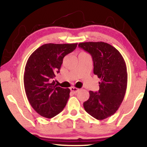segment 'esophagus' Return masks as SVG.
Masks as SVG:
<instances>
[{"mask_svg": "<svg viewBox=\"0 0 147 147\" xmlns=\"http://www.w3.org/2000/svg\"><path fill=\"white\" fill-rule=\"evenodd\" d=\"M70 90H71V91L73 92L74 94L78 93V92L80 91V89H78V88H75V87H71V88H70Z\"/></svg>", "mask_w": 147, "mask_h": 147, "instance_id": "1", "label": "esophagus"}]
</instances>
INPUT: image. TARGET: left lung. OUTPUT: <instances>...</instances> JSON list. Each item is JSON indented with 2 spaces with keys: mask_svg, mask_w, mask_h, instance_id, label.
Returning <instances> with one entry per match:
<instances>
[{
  "mask_svg": "<svg viewBox=\"0 0 147 147\" xmlns=\"http://www.w3.org/2000/svg\"><path fill=\"white\" fill-rule=\"evenodd\" d=\"M78 46L92 55L94 74L101 80L98 92L90 91L84 108L94 118L104 120L117 111L124 99L127 86L125 61L115 47L104 42H84Z\"/></svg>",
  "mask_w": 147,
  "mask_h": 147,
  "instance_id": "obj_1",
  "label": "left lung"
}]
</instances>
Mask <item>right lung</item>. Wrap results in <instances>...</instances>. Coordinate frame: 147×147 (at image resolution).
<instances>
[{"mask_svg":"<svg viewBox=\"0 0 147 147\" xmlns=\"http://www.w3.org/2000/svg\"><path fill=\"white\" fill-rule=\"evenodd\" d=\"M77 45L45 44L27 60L24 73L26 95L33 109L43 117H54L67 104L70 90L59 87L51 81L59 72L63 57L75 50Z\"/></svg>","mask_w":147,"mask_h":147,"instance_id":"obj_1","label":"right lung"}]
</instances>
